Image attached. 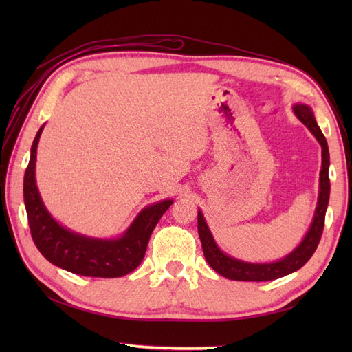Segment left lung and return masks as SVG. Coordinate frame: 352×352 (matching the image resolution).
I'll return each instance as SVG.
<instances>
[{
    "mask_svg": "<svg viewBox=\"0 0 352 352\" xmlns=\"http://www.w3.org/2000/svg\"><path fill=\"white\" fill-rule=\"evenodd\" d=\"M292 110H294L295 116L307 126L310 133L319 142L320 148H322V166H320L319 172V195L315 214H313L307 233H305L302 241L298 243L294 250L278 260L258 263V261H246L223 252L218 246V243H216L212 231L207 226L203 212H201V208H198V234L201 239V245H203L204 257L207 260V263L210 265L216 272L226 276L228 280L271 281L281 278V276H286L302 267L318 248L320 234H322L324 230L328 201H330V178H328L330 151H328L327 139L319 129L311 107L307 106V104L296 102L295 106L292 107Z\"/></svg>",
    "mask_w": 352,
    "mask_h": 352,
    "instance_id": "1",
    "label": "left lung"
}]
</instances>
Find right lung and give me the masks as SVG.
<instances>
[{"label":"right lung","instance_id":"1","mask_svg":"<svg viewBox=\"0 0 352 352\" xmlns=\"http://www.w3.org/2000/svg\"><path fill=\"white\" fill-rule=\"evenodd\" d=\"M45 124L30 149L24 175V203L32 237L42 256L52 265L85 276L116 278L134 271L144 260L153 230L174 199H162L142 208L118 237H92L62 226L45 207L36 184V155Z\"/></svg>","mask_w":352,"mask_h":352}]
</instances>
